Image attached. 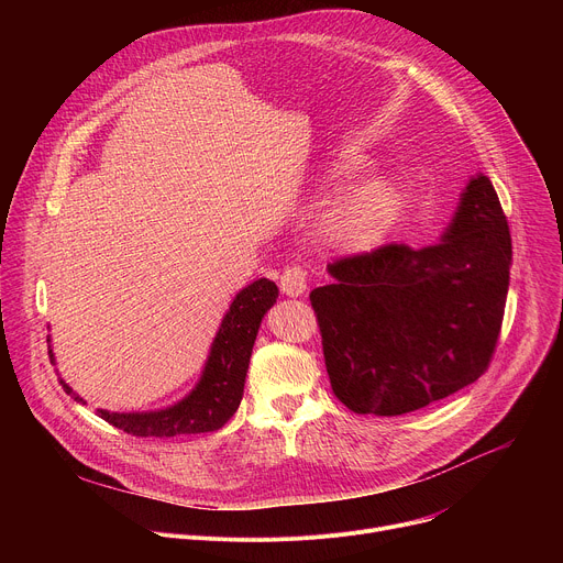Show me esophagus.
<instances>
[{
  "instance_id": "1",
  "label": "esophagus",
  "mask_w": 563,
  "mask_h": 563,
  "mask_svg": "<svg viewBox=\"0 0 563 563\" xmlns=\"http://www.w3.org/2000/svg\"><path fill=\"white\" fill-rule=\"evenodd\" d=\"M280 289H283V294H287L291 298L302 296L305 289H307V272L298 265L287 267L280 276Z\"/></svg>"
}]
</instances>
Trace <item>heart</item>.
Segmentation results:
<instances>
[{
  "instance_id": "b5f03b06",
  "label": "heart",
  "mask_w": 563,
  "mask_h": 563,
  "mask_svg": "<svg viewBox=\"0 0 563 563\" xmlns=\"http://www.w3.org/2000/svg\"><path fill=\"white\" fill-rule=\"evenodd\" d=\"M363 172L352 155H339L328 167L320 191L334 194ZM400 213V198L385 180H363L343 191L320 220L325 245L345 254H365L383 243Z\"/></svg>"
}]
</instances>
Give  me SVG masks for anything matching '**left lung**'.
Segmentation results:
<instances>
[{"mask_svg":"<svg viewBox=\"0 0 563 563\" xmlns=\"http://www.w3.org/2000/svg\"><path fill=\"white\" fill-rule=\"evenodd\" d=\"M510 263L499 196L476 174L437 245H385L328 265L334 280L309 300L341 404L398 417L474 383L497 347Z\"/></svg>","mask_w":563,"mask_h":563,"instance_id":"1","label":"left lung"}]
</instances>
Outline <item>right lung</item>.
I'll return each instance as SVG.
<instances>
[{"label": "right lung", "mask_w": 563, "mask_h": 563, "mask_svg": "<svg viewBox=\"0 0 563 563\" xmlns=\"http://www.w3.org/2000/svg\"><path fill=\"white\" fill-rule=\"evenodd\" d=\"M276 298L278 287L267 278H258L235 294L211 343L200 380L178 404L155 412L98 410V417L133 437H178L220 430L243 400L245 376L261 320ZM48 354L55 365L53 350H48ZM59 383L77 404H87L62 378Z\"/></svg>", "instance_id": "add662e5"}]
</instances>
